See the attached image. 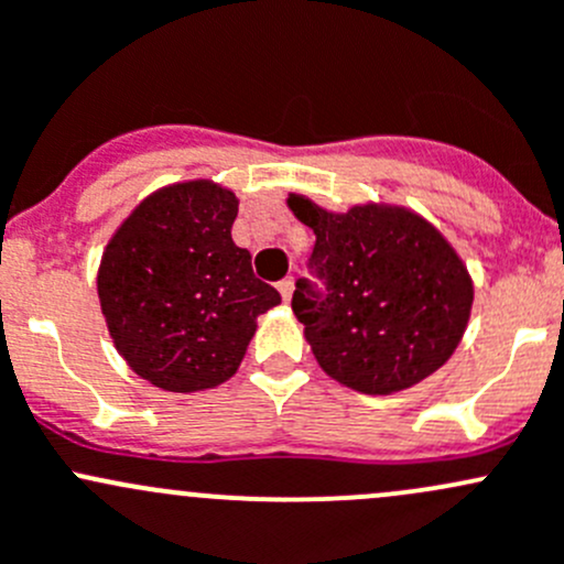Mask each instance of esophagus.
Returning a JSON list of instances; mask_svg holds the SVG:
<instances>
[{
  "instance_id": "obj_1",
  "label": "esophagus",
  "mask_w": 564,
  "mask_h": 564,
  "mask_svg": "<svg viewBox=\"0 0 564 564\" xmlns=\"http://www.w3.org/2000/svg\"><path fill=\"white\" fill-rule=\"evenodd\" d=\"M276 288H280L282 299H284V301H288V304H290V299H293V288H295L293 276H288V280H282L280 284H276Z\"/></svg>"
}]
</instances>
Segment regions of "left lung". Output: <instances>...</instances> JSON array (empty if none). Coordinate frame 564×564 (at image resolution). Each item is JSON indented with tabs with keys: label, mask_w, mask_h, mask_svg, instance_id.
I'll return each instance as SVG.
<instances>
[{
	"label": "left lung",
	"mask_w": 564,
	"mask_h": 564,
	"mask_svg": "<svg viewBox=\"0 0 564 564\" xmlns=\"http://www.w3.org/2000/svg\"><path fill=\"white\" fill-rule=\"evenodd\" d=\"M315 230L310 280L295 282L293 312L323 371L361 393H397L434 375L462 341L473 280L434 225L399 206L334 214L290 195Z\"/></svg>",
	"instance_id": "8db88e82"
}]
</instances>
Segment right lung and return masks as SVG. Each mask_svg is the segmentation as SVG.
I'll return each instance as SVG.
<instances>
[{"label":"right lung","mask_w":564,"mask_h":564,"mask_svg":"<svg viewBox=\"0 0 564 564\" xmlns=\"http://www.w3.org/2000/svg\"><path fill=\"white\" fill-rule=\"evenodd\" d=\"M236 214L239 200L219 184H171L138 203L102 252L97 295L110 339L162 391L230 380L258 315L282 301L230 239Z\"/></svg>","instance_id":"right-lung-1"}]
</instances>
